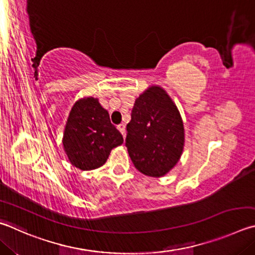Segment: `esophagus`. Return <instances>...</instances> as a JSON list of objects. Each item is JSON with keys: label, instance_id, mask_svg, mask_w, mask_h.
<instances>
[{"label": "esophagus", "instance_id": "esophagus-1", "mask_svg": "<svg viewBox=\"0 0 255 255\" xmlns=\"http://www.w3.org/2000/svg\"><path fill=\"white\" fill-rule=\"evenodd\" d=\"M117 128H118V130L123 133V136L125 137V131H126V127H125V125L120 124V125H118Z\"/></svg>", "mask_w": 255, "mask_h": 255}]
</instances>
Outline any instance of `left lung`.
Listing matches in <instances>:
<instances>
[{
	"mask_svg": "<svg viewBox=\"0 0 255 255\" xmlns=\"http://www.w3.org/2000/svg\"><path fill=\"white\" fill-rule=\"evenodd\" d=\"M184 146V127L177 108L159 87L137 98L127 125L126 147L140 173L160 177L177 163Z\"/></svg>",
	"mask_w": 255,
	"mask_h": 255,
	"instance_id": "8db88e82",
	"label": "left lung"
}]
</instances>
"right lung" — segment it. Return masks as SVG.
<instances>
[{"label":"right lung","mask_w":255,"mask_h":255,"mask_svg":"<svg viewBox=\"0 0 255 255\" xmlns=\"http://www.w3.org/2000/svg\"><path fill=\"white\" fill-rule=\"evenodd\" d=\"M122 133L110 123L109 114L95 98L77 101L64 129L63 146L77 168L91 170L103 166L113 148L122 145Z\"/></svg>","instance_id":"obj_1"}]
</instances>
